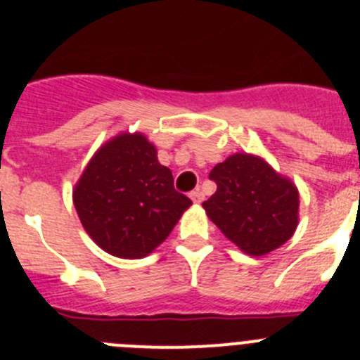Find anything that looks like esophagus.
<instances>
[{
  "label": "esophagus",
  "mask_w": 360,
  "mask_h": 360,
  "mask_svg": "<svg viewBox=\"0 0 360 360\" xmlns=\"http://www.w3.org/2000/svg\"><path fill=\"white\" fill-rule=\"evenodd\" d=\"M191 199H192V202H194V205H199V202L202 201V194L199 191H192L191 192Z\"/></svg>",
  "instance_id": "esophagus-1"
}]
</instances>
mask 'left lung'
I'll list each match as a JSON object with an SVG mask.
<instances>
[{
	"label": "left lung",
	"instance_id": "8db88e82",
	"mask_svg": "<svg viewBox=\"0 0 360 360\" xmlns=\"http://www.w3.org/2000/svg\"><path fill=\"white\" fill-rule=\"evenodd\" d=\"M217 191L202 202L208 219L241 252L261 257L292 238L300 191L264 158L236 152L210 172Z\"/></svg>",
	"mask_w": 360,
	"mask_h": 360
}]
</instances>
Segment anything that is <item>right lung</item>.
I'll list each match as a JSON object with an SVG mask.
<instances>
[{
    "label": "right lung",
    "mask_w": 360,
    "mask_h": 360,
    "mask_svg": "<svg viewBox=\"0 0 360 360\" xmlns=\"http://www.w3.org/2000/svg\"><path fill=\"white\" fill-rule=\"evenodd\" d=\"M85 233L106 254L143 259L192 205L173 187L172 169L143 133H119L103 143L73 187Z\"/></svg>",
    "instance_id": "1"
}]
</instances>
